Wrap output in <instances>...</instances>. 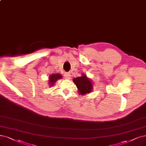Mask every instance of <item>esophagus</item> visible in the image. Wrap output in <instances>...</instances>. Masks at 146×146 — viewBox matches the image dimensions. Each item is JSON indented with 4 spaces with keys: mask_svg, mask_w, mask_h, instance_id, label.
Wrapping results in <instances>:
<instances>
[{
    "mask_svg": "<svg viewBox=\"0 0 146 146\" xmlns=\"http://www.w3.org/2000/svg\"><path fill=\"white\" fill-rule=\"evenodd\" d=\"M64 78H66V79H70V74L68 73H64Z\"/></svg>",
    "mask_w": 146,
    "mask_h": 146,
    "instance_id": "esophagus-1",
    "label": "esophagus"
}]
</instances>
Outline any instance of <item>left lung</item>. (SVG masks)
Segmentation results:
<instances>
[{
  "instance_id": "8db88e82",
  "label": "left lung",
  "mask_w": 146,
  "mask_h": 146,
  "mask_svg": "<svg viewBox=\"0 0 146 146\" xmlns=\"http://www.w3.org/2000/svg\"><path fill=\"white\" fill-rule=\"evenodd\" d=\"M73 80L74 83L76 84L78 91H79V93L80 94L84 95L85 94L89 93L93 89L92 83L84 74H82V76L80 77L73 79Z\"/></svg>"
}]
</instances>
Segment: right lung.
Returning a JSON list of instances; mask_svg holds the SVG:
<instances>
[{"label": "right lung", "instance_id": "right-lung-1", "mask_svg": "<svg viewBox=\"0 0 146 146\" xmlns=\"http://www.w3.org/2000/svg\"><path fill=\"white\" fill-rule=\"evenodd\" d=\"M61 78H62V76L60 74H52L51 76H50V77H49V82H48V83H49V85H49L50 87L53 86L58 79H61Z\"/></svg>", "mask_w": 146, "mask_h": 146}]
</instances>
